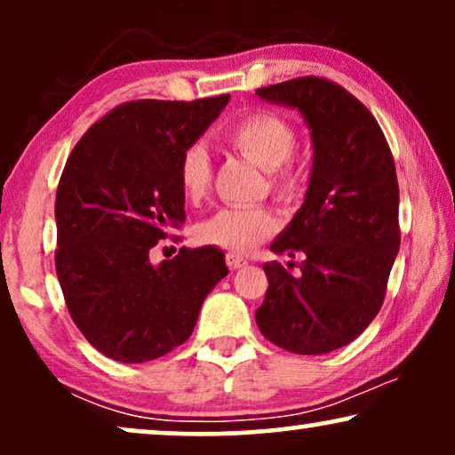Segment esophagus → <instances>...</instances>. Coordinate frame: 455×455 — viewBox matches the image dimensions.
I'll return each mask as SVG.
<instances>
[{
    "label": "esophagus",
    "instance_id": "1",
    "mask_svg": "<svg viewBox=\"0 0 455 455\" xmlns=\"http://www.w3.org/2000/svg\"><path fill=\"white\" fill-rule=\"evenodd\" d=\"M226 263H228L229 269H240V267L246 265V259H242L240 254H235V252H228L226 254Z\"/></svg>",
    "mask_w": 455,
    "mask_h": 455
}]
</instances>
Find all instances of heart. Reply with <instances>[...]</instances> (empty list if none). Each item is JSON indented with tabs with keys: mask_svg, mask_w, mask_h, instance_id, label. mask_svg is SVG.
<instances>
[{
	"mask_svg": "<svg viewBox=\"0 0 455 455\" xmlns=\"http://www.w3.org/2000/svg\"><path fill=\"white\" fill-rule=\"evenodd\" d=\"M223 142L263 167L267 186L277 201L290 204L302 196L304 176L290 159L296 148V130L282 116L254 109L226 130ZM176 178L186 201L198 203L209 195L213 167L201 142H192L180 153ZM275 232L277 217L269 209H221L198 223L196 240L229 252H251Z\"/></svg>",
	"mask_w": 455,
	"mask_h": 455,
	"instance_id": "b5f03b06",
	"label": "heart"
}]
</instances>
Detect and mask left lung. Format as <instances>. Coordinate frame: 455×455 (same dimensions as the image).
Wrapping results in <instances>:
<instances>
[{
  "mask_svg": "<svg viewBox=\"0 0 455 455\" xmlns=\"http://www.w3.org/2000/svg\"><path fill=\"white\" fill-rule=\"evenodd\" d=\"M259 97L296 108L313 136L304 203L271 244L300 257L265 263L269 279L257 325L294 354H327L356 339L381 310L400 251L395 164L375 117L344 86L319 76L263 86Z\"/></svg>",
  "mask_w": 455,
  "mask_h": 455,
  "instance_id": "left-lung-1",
  "label": "left lung"
}]
</instances>
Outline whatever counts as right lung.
Wrapping results in <instances>:
<instances>
[{
    "label": "right lung",
    "instance_id": "add662e5",
    "mask_svg": "<svg viewBox=\"0 0 455 455\" xmlns=\"http://www.w3.org/2000/svg\"><path fill=\"white\" fill-rule=\"evenodd\" d=\"M229 95L196 101L139 99L83 134L55 195V271L86 341L117 363L165 356L190 338L203 300L228 275L215 246L148 252L184 223L180 153L198 140Z\"/></svg>",
    "mask_w": 455,
    "mask_h": 455
}]
</instances>
